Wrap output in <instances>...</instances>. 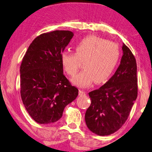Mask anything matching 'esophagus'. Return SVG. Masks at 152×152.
Returning a JSON list of instances; mask_svg holds the SVG:
<instances>
[{"instance_id": "1", "label": "esophagus", "mask_w": 152, "mask_h": 152, "mask_svg": "<svg viewBox=\"0 0 152 152\" xmlns=\"http://www.w3.org/2000/svg\"><path fill=\"white\" fill-rule=\"evenodd\" d=\"M79 95L80 96H85L86 95V92L83 90H79Z\"/></svg>"}]
</instances>
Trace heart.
<instances>
[{
    "label": "heart",
    "mask_w": 152,
    "mask_h": 152,
    "mask_svg": "<svg viewBox=\"0 0 152 152\" xmlns=\"http://www.w3.org/2000/svg\"><path fill=\"white\" fill-rule=\"evenodd\" d=\"M120 56V47L116 43L96 36H89L78 42L76 53H62L61 62L65 72L74 76L80 68L79 61H85V69L74 77L72 83L80 87H87L95 81L97 84L106 81L117 66Z\"/></svg>",
    "instance_id": "obj_1"
}]
</instances>
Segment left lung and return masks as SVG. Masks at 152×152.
Here are the masks:
<instances>
[{"label":"left lung","instance_id":"left-lung-1","mask_svg":"<svg viewBox=\"0 0 152 152\" xmlns=\"http://www.w3.org/2000/svg\"><path fill=\"white\" fill-rule=\"evenodd\" d=\"M120 66L102 86L88 93L91 104L85 113L86 126L93 133L106 136L121 128L137 97V63L124 43Z\"/></svg>","mask_w":152,"mask_h":152}]
</instances>
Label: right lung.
Masks as SVG:
<instances>
[{
  "label": "right lung",
  "instance_id": "1",
  "mask_svg": "<svg viewBox=\"0 0 152 152\" xmlns=\"http://www.w3.org/2000/svg\"><path fill=\"white\" fill-rule=\"evenodd\" d=\"M67 30L40 34L29 46L20 66L21 97L26 110L39 124L62 117L78 90L64 75L61 55L73 37Z\"/></svg>",
  "mask_w": 152,
  "mask_h": 152
}]
</instances>
